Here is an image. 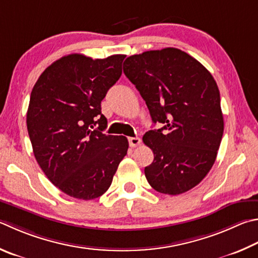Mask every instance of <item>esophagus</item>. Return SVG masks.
Listing matches in <instances>:
<instances>
[{
	"label": "esophagus",
	"instance_id": "obj_1",
	"mask_svg": "<svg viewBox=\"0 0 258 258\" xmlns=\"http://www.w3.org/2000/svg\"><path fill=\"white\" fill-rule=\"evenodd\" d=\"M128 143H130V147L135 148V147H138V145L141 144V139L140 138H128Z\"/></svg>",
	"mask_w": 258,
	"mask_h": 258
}]
</instances>
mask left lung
<instances>
[{
    "mask_svg": "<svg viewBox=\"0 0 258 258\" xmlns=\"http://www.w3.org/2000/svg\"><path fill=\"white\" fill-rule=\"evenodd\" d=\"M123 70L153 123L163 124L143 135L154 154L144 168L147 180L159 193H185L208 175L221 143L223 115L217 82L198 59L172 47L130 56Z\"/></svg>",
    "mask_w": 258,
    "mask_h": 258,
    "instance_id": "left-lung-1",
    "label": "left lung"
}]
</instances>
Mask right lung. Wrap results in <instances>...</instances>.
Here are the masks:
<instances>
[{"label":"right lung","instance_id":"obj_1","mask_svg":"<svg viewBox=\"0 0 258 258\" xmlns=\"http://www.w3.org/2000/svg\"><path fill=\"white\" fill-rule=\"evenodd\" d=\"M124 58L63 56L32 88L27 128L35 158L48 179L74 199L104 194L127 153V139L102 133L107 118L101 114V100L120 78Z\"/></svg>","mask_w":258,"mask_h":258}]
</instances>
